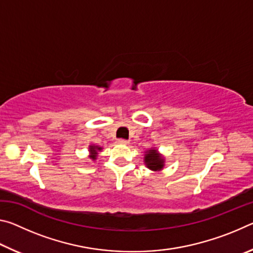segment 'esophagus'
<instances>
[{
    "label": "esophagus",
    "instance_id": "obj_1",
    "mask_svg": "<svg viewBox=\"0 0 253 253\" xmlns=\"http://www.w3.org/2000/svg\"><path fill=\"white\" fill-rule=\"evenodd\" d=\"M117 143H118V144H122V145H127L129 142H128V140H126V139L119 138V139H117Z\"/></svg>",
    "mask_w": 253,
    "mask_h": 253
}]
</instances>
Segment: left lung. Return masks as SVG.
<instances>
[{"instance_id": "8db88e82", "label": "left lung", "mask_w": 253, "mask_h": 253, "mask_svg": "<svg viewBox=\"0 0 253 253\" xmlns=\"http://www.w3.org/2000/svg\"><path fill=\"white\" fill-rule=\"evenodd\" d=\"M144 162L149 169L157 172V170H161L164 168L165 160L164 157L157 152L156 148H151L148 149L146 154H145Z\"/></svg>"}]
</instances>
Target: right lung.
I'll list each match as a JSON object with an SVG mask.
<instances>
[{
  "instance_id": "1",
  "label": "right lung",
  "mask_w": 253,
  "mask_h": 253,
  "mask_svg": "<svg viewBox=\"0 0 253 253\" xmlns=\"http://www.w3.org/2000/svg\"><path fill=\"white\" fill-rule=\"evenodd\" d=\"M99 151H101V147L96 146V145H90V146H89V152H90V158H92V160H96L97 154H98V152H99Z\"/></svg>"
}]
</instances>
